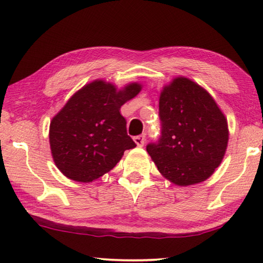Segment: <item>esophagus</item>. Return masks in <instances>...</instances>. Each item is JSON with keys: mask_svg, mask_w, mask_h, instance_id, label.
Instances as JSON below:
<instances>
[{"mask_svg": "<svg viewBox=\"0 0 263 263\" xmlns=\"http://www.w3.org/2000/svg\"><path fill=\"white\" fill-rule=\"evenodd\" d=\"M133 140H135L137 146H139V147H142V146H144V144H145L146 138H145L144 135H141V136H137V137L133 138Z\"/></svg>", "mask_w": 263, "mask_h": 263, "instance_id": "obj_1", "label": "esophagus"}]
</instances>
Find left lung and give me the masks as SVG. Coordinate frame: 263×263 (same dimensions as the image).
Returning a JSON list of instances; mask_svg holds the SVG:
<instances>
[{
  "label": "left lung",
  "mask_w": 263,
  "mask_h": 263,
  "mask_svg": "<svg viewBox=\"0 0 263 263\" xmlns=\"http://www.w3.org/2000/svg\"><path fill=\"white\" fill-rule=\"evenodd\" d=\"M159 116L161 137L146 146L159 172L180 186L209 179L229 142L228 119L213 97L190 79L177 77L162 88Z\"/></svg>",
  "instance_id": "1"
}]
</instances>
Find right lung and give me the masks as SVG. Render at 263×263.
I'll list each match as a JSON object with an SVG mask.
<instances>
[{"mask_svg": "<svg viewBox=\"0 0 263 263\" xmlns=\"http://www.w3.org/2000/svg\"><path fill=\"white\" fill-rule=\"evenodd\" d=\"M141 84L122 89L104 80L83 86L50 124L51 153L68 179L88 183L110 172L126 149L136 147L127 136L121 106L139 94Z\"/></svg>", "mask_w": 263, "mask_h": 263, "instance_id": "add662e5", "label": "right lung"}]
</instances>
